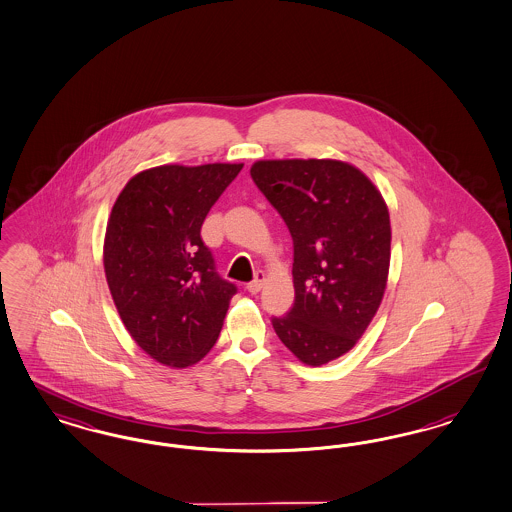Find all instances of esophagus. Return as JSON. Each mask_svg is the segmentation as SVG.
Returning <instances> with one entry per match:
<instances>
[{
    "mask_svg": "<svg viewBox=\"0 0 512 512\" xmlns=\"http://www.w3.org/2000/svg\"><path fill=\"white\" fill-rule=\"evenodd\" d=\"M265 284V273L264 271H256V279L252 283L247 284V290L250 294H258Z\"/></svg>",
    "mask_w": 512,
    "mask_h": 512,
    "instance_id": "obj_1",
    "label": "esophagus"
}]
</instances>
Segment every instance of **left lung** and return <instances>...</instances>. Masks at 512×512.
<instances>
[{"instance_id": "1", "label": "left lung", "mask_w": 512, "mask_h": 512, "mask_svg": "<svg viewBox=\"0 0 512 512\" xmlns=\"http://www.w3.org/2000/svg\"><path fill=\"white\" fill-rule=\"evenodd\" d=\"M250 174L294 241L296 302L273 328L307 366L340 359L362 338L385 294L387 203L364 172L338 159H262Z\"/></svg>"}]
</instances>
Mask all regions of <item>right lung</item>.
<instances>
[{"mask_svg":"<svg viewBox=\"0 0 512 512\" xmlns=\"http://www.w3.org/2000/svg\"><path fill=\"white\" fill-rule=\"evenodd\" d=\"M243 163L161 165L134 174L104 235V273L136 345L188 368L218 340L235 284L218 277L201 226Z\"/></svg>","mask_w":512,"mask_h":512,"instance_id":"right-lung-1","label":"right lung"}]
</instances>
